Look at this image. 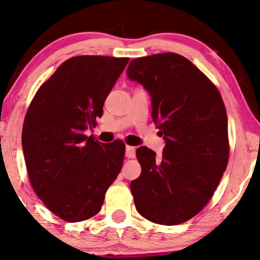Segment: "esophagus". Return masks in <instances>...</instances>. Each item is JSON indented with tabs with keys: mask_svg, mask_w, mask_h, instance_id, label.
I'll use <instances>...</instances> for the list:
<instances>
[{
	"mask_svg": "<svg viewBox=\"0 0 260 260\" xmlns=\"http://www.w3.org/2000/svg\"><path fill=\"white\" fill-rule=\"evenodd\" d=\"M135 156V148L132 146H126V157L133 158Z\"/></svg>",
	"mask_w": 260,
	"mask_h": 260,
	"instance_id": "obj_1",
	"label": "esophagus"
}]
</instances>
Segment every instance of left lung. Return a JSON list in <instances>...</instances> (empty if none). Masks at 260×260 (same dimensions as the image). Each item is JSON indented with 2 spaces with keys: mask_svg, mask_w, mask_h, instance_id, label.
<instances>
[{
  "mask_svg": "<svg viewBox=\"0 0 260 260\" xmlns=\"http://www.w3.org/2000/svg\"><path fill=\"white\" fill-rule=\"evenodd\" d=\"M129 80L152 100V118L166 146L156 158L137 149L141 175L131 182L135 208L150 222L177 225L214 195L229 160L228 117L218 90L190 60L174 52L135 58Z\"/></svg>",
  "mask_w": 260,
  "mask_h": 260,
  "instance_id": "left-lung-1",
  "label": "left lung"
}]
</instances>
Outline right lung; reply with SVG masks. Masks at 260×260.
<instances>
[{
	"label": "right lung",
	"instance_id": "right-lung-1",
	"mask_svg": "<svg viewBox=\"0 0 260 260\" xmlns=\"http://www.w3.org/2000/svg\"><path fill=\"white\" fill-rule=\"evenodd\" d=\"M129 58L77 56L38 88L26 112L22 147L35 192L67 222L98 214L125 156V143H103L85 131L102 118L104 103Z\"/></svg>",
	"mask_w": 260,
	"mask_h": 260
}]
</instances>
